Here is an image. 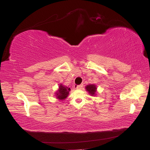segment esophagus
Returning a JSON list of instances; mask_svg holds the SVG:
<instances>
[{
  "label": "esophagus",
  "mask_w": 150,
  "mask_h": 150,
  "mask_svg": "<svg viewBox=\"0 0 150 150\" xmlns=\"http://www.w3.org/2000/svg\"><path fill=\"white\" fill-rule=\"evenodd\" d=\"M83 84H80V85H77L76 86V89H82L83 88Z\"/></svg>",
  "instance_id": "34e87169"
}]
</instances>
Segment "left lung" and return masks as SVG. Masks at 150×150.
Instances as JSON below:
<instances>
[{
	"mask_svg": "<svg viewBox=\"0 0 150 150\" xmlns=\"http://www.w3.org/2000/svg\"><path fill=\"white\" fill-rule=\"evenodd\" d=\"M86 89L91 96H95L96 94V86L94 84H89L86 86Z\"/></svg>",
	"mask_w": 150,
	"mask_h": 150,
	"instance_id": "obj_1",
	"label": "left lung"
}]
</instances>
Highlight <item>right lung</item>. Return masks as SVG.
<instances>
[{
  "mask_svg": "<svg viewBox=\"0 0 150 150\" xmlns=\"http://www.w3.org/2000/svg\"><path fill=\"white\" fill-rule=\"evenodd\" d=\"M70 91L71 89L69 88L63 86L62 84H61L59 86V89L56 93L57 99H59V100H64L69 95Z\"/></svg>",
  "mask_w": 150,
  "mask_h": 150,
  "instance_id": "right-lung-1",
  "label": "right lung"
}]
</instances>
